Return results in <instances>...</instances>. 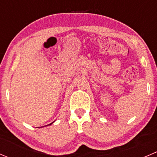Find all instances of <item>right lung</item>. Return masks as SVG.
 I'll return each instance as SVG.
<instances>
[{
	"mask_svg": "<svg viewBox=\"0 0 157 157\" xmlns=\"http://www.w3.org/2000/svg\"><path fill=\"white\" fill-rule=\"evenodd\" d=\"M53 124V123H51V124H48V125H51V124Z\"/></svg>",
	"mask_w": 157,
	"mask_h": 157,
	"instance_id": "add662e5",
	"label": "right lung"
}]
</instances>
